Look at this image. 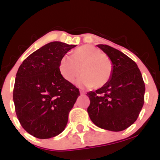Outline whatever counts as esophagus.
I'll return each mask as SVG.
<instances>
[{
	"label": "esophagus",
	"mask_w": 160,
	"mask_h": 160,
	"mask_svg": "<svg viewBox=\"0 0 160 160\" xmlns=\"http://www.w3.org/2000/svg\"><path fill=\"white\" fill-rule=\"evenodd\" d=\"M80 93L81 95H85V92L82 91V90H80Z\"/></svg>",
	"instance_id": "obj_1"
}]
</instances>
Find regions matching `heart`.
I'll use <instances>...</instances> for the list:
<instances>
[{"label":"heart","mask_w":160,"mask_h":160,"mask_svg":"<svg viewBox=\"0 0 160 160\" xmlns=\"http://www.w3.org/2000/svg\"><path fill=\"white\" fill-rule=\"evenodd\" d=\"M60 74L66 80H77L79 86L99 89L108 83L113 73V63L110 57L92 45H83L62 57L58 66Z\"/></svg>","instance_id":"1"}]
</instances>
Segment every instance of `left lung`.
Here are the masks:
<instances>
[{"label": "left lung", "mask_w": 160, "mask_h": 160, "mask_svg": "<svg viewBox=\"0 0 160 160\" xmlns=\"http://www.w3.org/2000/svg\"><path fill=\"white\" fill-rule=\"evenodd\" d=\"M113 63V73L108 83L87 92V108L91 120L98 127L120 132L137 120L144 102L145 85L137 64L118 49L98 44Z\"/></svg>", "instance_id": "left-lung-1"}]
</instances>
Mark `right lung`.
<instances>
[{"label": "right lung", "instance_id": "right-lung-1", "mask_svg": "<svg viewBox=\"0 0 160 160\" xmlns=\"http://www.w3.org/2000/svg\"><path fill=\"white\" fill-rule=\"evenodd\" d=\"M76 45L51 42L24 60L13 88L16 113L24 129L34 137L50 138L65 129L80 91L59 72L62 57Z\"/></svg>", "mask_w": 160, "mask_h": 160}]
</instances>
